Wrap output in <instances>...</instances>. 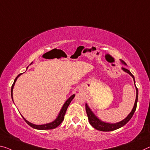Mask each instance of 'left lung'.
<instances>
[{
  "label": "left lung",
  "mask_w": 150,
  "mask_h": 150,
  "mask_svg": "<svg viewBox=\"0 0 150 150\" xmlns=\"http://www.w3.org/2000/svg\"><path fill=\"white\" fill-rule=\"evenodd\" d=\"M121 61H122V63L124 64V65H126V63H125L123 60H121ZM122 69L125 72L129 73V74L132 76V77H133V79H134V83H135L134 77V75L131 73L130 71L128 69H127L126 68H125L124 67H123ZM137 97H138V90H137V88L136 87V99H135V104H134V108H133L132 111H131V113L127 115V117L125 118V120H123V121H122V122L117 123H113V124H111V123L103 122H101V120H99V119L94 115L93 113L91 111V109H90V108L88 107L87 104H85V109H86L87 115L88 117V120H89V123L95 128V129H96L99 131H102V132H111V131L115 130L117 129H119V128L123 127V125H125L131 120V118L132 117L133 115H134V113L135 111V109H136V108H137Z\"/></svg>",
  "instance_id": "left-lung-1"
}]
</instances>
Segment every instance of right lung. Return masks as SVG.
<instances>
[{
    "mask_svg": "<svg viewBox=\"0 0 150 150\" xmlns=\"http://www.w3.org/2000/svg\"><path fill=\"white\" fill-rule=\"evenodd\" d=\"M28 67H27V68ZM21 75V74L18 75L17 77H16V79L14 81V83L13 85H12L11 87V97H12V99H13V87H14V85H15V83L16 82V79H17V78L19 77V76ZM75 97V95H73V96H71L66 101V102L64 104L62 109H61V111L60 113H59V115L57 118L54 121V122L50 123H47V124H44V125H35V124H33V123H30L29 122H28L27 120H26L25 118H24L23 116V118L24 119V120L25 121L26 123H27L28 125H30V127H32L33 128H35V129H41V130H44V129H54V128H56L57 127H58L59 125L61 124V123L64 120V117H65V113H66V111L67 109L68 108V106L69 105L70 103L71 102V101L73 100V99Z\"/></svg>",
    "mask_w": 150,
    "mask_h": 150,
    "instance_id": "obj_1",
    "label": "right lung"
}]
</instances>
